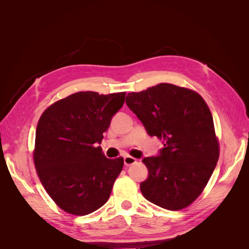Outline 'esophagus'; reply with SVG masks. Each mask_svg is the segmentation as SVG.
I'll return each mask as SVG.
<instances>
[{
  "label": "esophagus",
  "mask_w": 249,
  "mask_h": 249,
  "mask_svg": "<svg viewBox=\"0 0 249 249\" xmlns=\"http://www.w3.org/2000/svg\"><path fill=\"white\" fill-rule=\"evenodd\" d=\"M124 165H126V166H130V165H133L137 162V160L135 159V158L131 157V156H125L124 158Z\"/></svg>",
  "instance_id": "1"
}]
</instances>
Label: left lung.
Listing matches in <instances>:
<instances>
[{"instance_id":"obj_1","label":"left lung","mask_w":249,"mask_h":249,"mask_svg":"<svg viewBox=\"0 0 249 249\" xmlns=\"http://www.w3.org/2000/svg\"><path fill=\"white\" fill-rule=\"evenodd\" d=\"M125 103L149 136L163 141L159 157L142 160L140 184L148 201L170 211L190 206L205 189L219 158V141L207 103L194 90L161 83L127 94Z\"/></svg>"}]
</instances>
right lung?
Wrapping results in <instances>:
<instances>
[{
    "mask_svg": "<svg viewBox=\"0 0 249 249\" xmlns=\"http://www.w3.org/2000/svg\"><path fill=\"white\" fill-rule=\"evenodd\" d=\"M125 92L80 91L52 104L36 127L33 160L50 197L66 213L84 216L107 202L124 158L108 159L103 134Z\"/></svg>",
    "mask_w": 249,
    "mask_h": 249,
    "instance_id": "obj_1",
    "label": "right lung"
}]
</instances>
